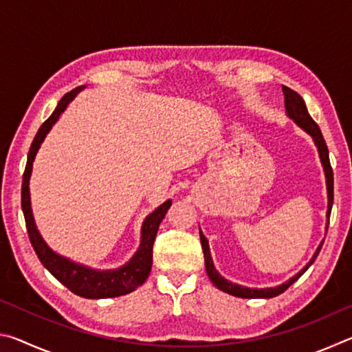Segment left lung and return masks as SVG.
Returning a JSON list of instances; mask_svg holds the SVG:
<instances>
[{"instance_id":"obj_1","label":"left lung","mask_w":352,"mask_h":352,"mask_svg":"<svg viewBox=\"0 0 352 352\" xmlns=\"http://www.w3.org/2000/svg\"><path fill=\"white\" fill-rule=\"evenodd\" d=\"M283 93H284V105H285V111H287V116L294 121L298 127H301L305 132H307L309 135L312 136V140L315 142V146L318 148L320 153V160L321 164H323L324 169V175H326V188H327V225H329V216H331V210H332V201H333V174H332V168H331V162H329V151H327L326 141L321 135V130L317 126V122L314 121L309 115V111L306 109V104L302 98L298 94L296 91L290 90L289 87H283ZM327 228V226H326ZM200 242H201V248H204V254H205V267H206V273L210 276L211 283L216 285L217 289H220L225 294H230L233 296H239V298H273L279 294H283L284 290H287L292 284H294L298 278H300L302 273H305L309 267L312 265V262L317 258L321 245L323 242L320 243L317 252L312 256V259L307 262L305 269L301 272H298L295 276H292L289 281H285L281 285H276V287H267V289H250V287H243V285L234 284L225 279L220 273L216 270V267L212 264L211 259V253H210V245H208L206 237L204 236V233L200 231Z\"/></svg>"}]
</instances>
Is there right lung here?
Here are the masks:
<instances>
[{
  "instance_id": "add662e5",
  "label": "right lung",
  "mask_w": 352,
  "mask_h": 352,
  "mask_svg": "<svg viewBox=\"0 0 352 352\" xmlns=\"http://www.w3.org/2000/svg\"><path fill=\"white\" fill-rule=\"evenodd\" d=\"M83 88L85 87H77L76 90L65 94V96L58 100V105L56 107L54 113L41 124L37 135H35L28 153L25 174H23L21 208L23 214H25L29 239H31L35 253H37L40 262L46 267L47 272H50L56 279H58L65 287H68L73 292V294L83 298H91V300H99V298H115L127 295L135 289H138L140 285H142V283L146 281L152 269V248L155 237H157L158 226L170 208L172 200H166L163 205H160L157 210L146 217L141 228V243L138 252L133 254V258L130 259L127 264H124L116 270H94L90 269V267L76 264V262L63 258V256L57 254L56 252H52V250L46 245L43 237L38 233L31 210L29 178H31L32 163L46 133L50 132L52 126H54L58 116L65 111L71 100L76 98V94L83 90Z\"/></svg>"
}]
</instances>
